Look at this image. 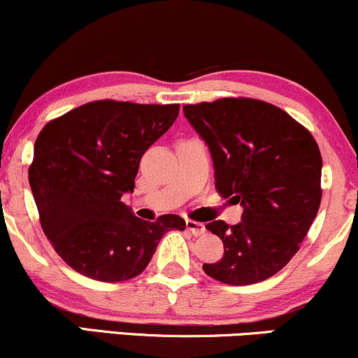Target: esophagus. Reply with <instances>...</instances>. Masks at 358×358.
<instances>
[{
  "mask_svg": "<svg viewBox=\"0 0 358 358\" xmlns=\"http://www.w3.org/2000/svg\"><path fill=\"white\" fill-rule=\"evenodd\" d=\"M186 228H187V231H191L194 236H201V234L206 233V228H204L203 222H197V221H192V220L186 221Z\"/></svg>",
  "mask_w": 358,
  "mask_h": 358,
  "instance_id": "obj_1",
  "label": "esophagus"
}]
</instances>
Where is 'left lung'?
<instances>
[{
    "mask_svg": "<svg viewBox=\"0 0 358 358\" xmlns=\"http://www.w3.org/2000/svg\"><path fill=\"white\" fill-rule=\"evenodd\" d=\"M182 110L209 147L217 192L243 206L238 224H206L222 239L224 255L203 264L204 273L226 285L268 280L296 255L320 208L317 141L263 100L229 96Z\"/></svg>",
    "mask_w": 358,
    "mask_h": 358,
    "instance_id": "obj_1",
    "label": "left lung"
}]
</instances>
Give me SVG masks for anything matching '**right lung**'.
<instances>
[{"label": "right lung", "mask_w": 358, "mask_h": 358, "mask_svg": "<svg viewBox=\"0 0 358 358\" xmlns=\"http://www.w3.org/2000/svg\"><path fill=\"white\" fill-rule=\"evenodd\" d=\"M178 115L179 103L96 100L38 134L28 180L41 228L80 275L105 283L134 278L167 231L186 229L178 214L144 221L120 201L134 191L142 155Z\"/></svg>", "instance_id": "add662e5"}]
</instances>
